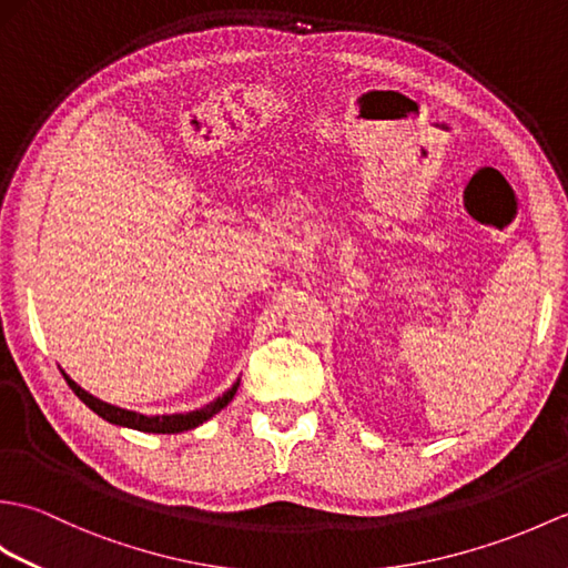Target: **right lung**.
<instances>
[{
    "label": "right lung",
    "mask_w": 568,
    "mask_h": 568,
    "mask_svg": "<svg viewBox=\"0 0 568 568\" xmlns=\"http://www.w3.org/2000/svg\"><path fill=\"white\" fill-rule=\"evenodd\" d=\"M63 378L68 381V385L72 388L80 400L88 405L92 413H98L102 419L112 422V425L119 427H129V429H139V432H151V434H178V432H187V429H195L200 427L202 422H207L210 417H214L220 409H224L229 403L234 400L236 388H239V381L229 388L226 393H222L216 400H212L210 405H204L200 409H192V413H178V415H141L134 413V409H124V407H116L100 400V397L90 395L88 390H82L80 385L72 381L68 373L63 371Z\"/></svg>",
    "instance_id": "right-lung-1"
}]
</instances>
